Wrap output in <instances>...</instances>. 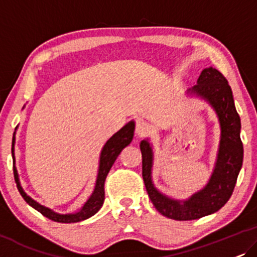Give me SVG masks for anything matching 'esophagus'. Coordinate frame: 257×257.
<instances>
[{
    "label": "esophagus",
    "instance_id": "esophagus-1",
    "mask_svg": "<svg viewBox=\"0 0 257 257\" xmlns=\"http://www.w3.org/2000/svg\"><path fill=\"white\" fill-rule=\"evenodd\" d=\"M150 125L149 123H147L146 121L143 120H137L136 122V127H135V134L137 137H143L148 135L150 133Z\"/></svg>",
    "mask_w": 257,
    "mask_h": 257
}]
</instances>
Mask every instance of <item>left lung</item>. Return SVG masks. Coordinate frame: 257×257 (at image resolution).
Returning <instances> with one entry per match:
<instances>
[{
    "mask_svg": "<svg viewBox=\"0 0 257 257\" xmlns=\"http://www.w3.org/2000/svg\"><path fill=\"white\" fill-rule=\"evenodd\" d=\"M191 91L212 104L221 127L218 160L207 185L186 201L173 200L158 192L151 180L153 150L148 141H142L140 146L142 176L150 200L161 214L179 221L200 219L219 211L232 196L243 161L240 116L234 106L233 93L227 79L215 68H205L198 79V84Z\"/></svg>",
    "mask_w": 257,
    "mask_h": 257,
    "instance_id": "1",
    "label": "left lung"
}]
</instances>
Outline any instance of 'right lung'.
<instances>
[{
  "label": "right lung",
  "instance_id": "add662e5",
  "mask_svg": "<svg viewBox=\"0 0 257 257\" xmlns=\"http://www.w3.org/2000/svg\"><path fill=\"white\" fill-rule=\"evenodd\" d=\"M134 129H135V124L134 122H129L128 124H125L123 128L110 137L107 141V143L104 144L102 151L100 155V164H99V171H97V178L95 183V187L92 196L89 197V199L85 202V205L82 206L80 211H78L74 214H60L52 209H50L45 206L38 204L37 201H35L32 198L28 196L22 189L19 175H17V170L15 166V156H14V144H15V133H14L13 137V148H12V154H13V161H14V177H15V182L17 184V189H19L21 196L23 197V199L28 202L31 207L37 209L39 213H42L43 215L49 218L50 220L56 222H63V223H73L79 222L82 220H86L91 218L92 215L101 208V206L103 204L104 200V180L109 172L111 165L114 164L115 160H116L118 155L122 151L123 148H125L128 144L132 142L133 136H134Z\"/></svg>",
  "mask_w": 257,
  "mask_h": 257
}]
</instances>
